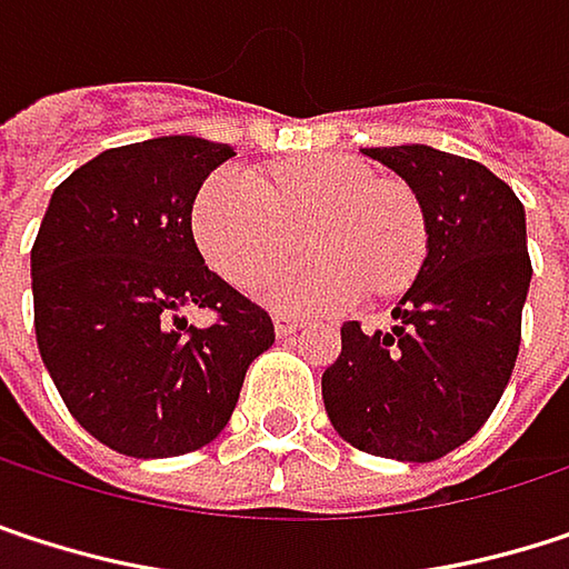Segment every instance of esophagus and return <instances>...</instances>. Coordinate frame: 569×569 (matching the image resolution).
I'll return each mask as SVG.
<instances>
[{
	"instance_id": "1",
	"label": "esophagus",
	"mask_w": 569,
	"mask_h": 569,
	"mask_svg": "<svg viewBox=\"0 0 569 569\" xmlns=\"http://www.w3.org/2000/svg\"><path fill=\"white\" fill-rule=\"evenodd\" d=\"M301 318L298 315H284V311H278L274 315V331H278V338H288V335H295V331H301Z\"/></svg>"
}]
</instances>
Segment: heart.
Wrapping results in <instances>:
<instances>
[{
    "label": "heart",
    "mask_w": 569,
    "mask_h": 569,
    "mask_svg": "<svg viewBox=\"0 0 569 569\" xmlns=\"http://www.w3.org/2000/svg\"><path fill=\"white\" fill-rule=\"evenodd\" d=\"M191 224L208 264L238 288L281 264L308 231L315 258L281 268L258 291L281 311H338L368 288L395 295L427 254L418 194L351 154H311L264 178L218 168L194 198Z\"/></svg>",
    "instance_id": "heart-1"
}]
</instances>
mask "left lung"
Masks as SVG:
<instances>
[{
	"label": "left lung",
	"instance_id": "left-lung-1",
	"mask_svg": "<svg viewBox=\"0 0 569 569\" xmlns=\"http://www.w3.org/2000/svg\"><path fill=\"white\" fill-rule=\"evenodd\" d=\"M361 151L418 194L427 258L391 331L341 328L321 398L351 447L427 463L483 427L513 375L533 274L527 218L513 188L480 161L430 144Z\"/></svg>",
	"mask_w": 569,
	"mask_h": 569
}]
</instances>
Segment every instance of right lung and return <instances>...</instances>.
Listing matches in <instances>:
<instances>
[{
    "label": "right lung",
    "mask_w": 569,
    "mask_h": 569,
    "mask_svg": "<svg viewBox=\"0 0 569 569\" xmlns=\"http://www.w3.org/2000/svg\"><path fill=\"white\" fill-rule=\"evenodd\" d=\"M231 144L161 136L96 154L46 208L32 244L36 341L72 418L126 457L211 443L274 325L208 271L191 204ZM181 307L216 311L194 329Z\"/></svg>",
    "instance_id": "right-lung-1"
}]
</instances>
